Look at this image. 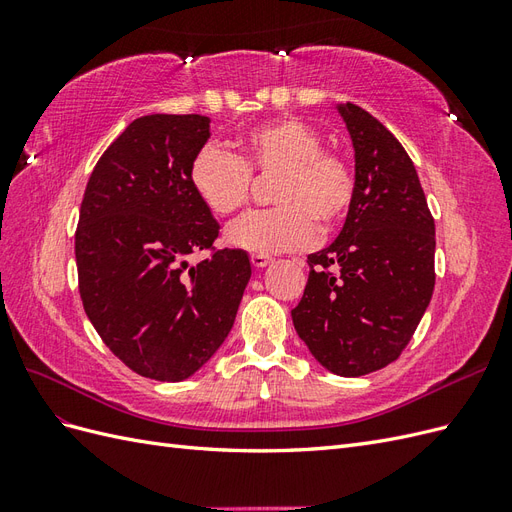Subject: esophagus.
I'll return each instance as SVG.
<instances>
[{"label": "esophagus", "instance_id": "esophagus-1", "mask_svg": "<svg viewBox=\"0 0 512 512\" xmlns=\"http://www.w3.org/2000/svg\"><path fill=\"white\" fill-rule=\"evenodd\" d=\"M250 260H252V265H254L256 269L267 267L269 262H271V258H269L267 254H252V256H250Z\"/></svg>", "mask_w": 512, "mask_h": 512}]
</instances>
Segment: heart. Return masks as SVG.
I'll use <instances>...</instances> for the list:
<instances>
[{"mask_svg":"<svg viewBox=\"0 0 512 512\" xmlns=\"http://www.w3.org/2000/svg\"><path fill=\"white\" fill-rule=\"evenodd\" d=\"M320 136L299 119H277L241 138L239 158L218 145L198 149L190 185L211 213L230 215L250 198L252 175L277 173L271 200L226 228L228 245L256 254L303 250L320 230L346 218L354 200V173L337 153L320 149Z\"/></svg>","mask_w":512,"mask_h":512,"instance_id":"obj_1","label":"heart"}]
</instances>
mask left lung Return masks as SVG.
Masks as SVG:
<instances>
[{
	"instance_id": "obj_1",
	"label": "left lung",
	"mask_w": 512,
	"mask_h": 512,
	"mask_svg": "<svg viewBox=\"0 0 512 512\" xmlns=\"http://www.w3.org/2000/svg\"><path fill=\"white\" fill-rule=\"evenodd\" d=\"M354 147V200L337 239L309 254L292 322L314 359L344 378L393 363L431 301L436 224L397 138L356 104H337Z\"/></svg>"
}]
</instances>
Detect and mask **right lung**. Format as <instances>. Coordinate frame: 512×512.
Masks as SVG:
<instances>
[{
	"label": "right lung",
	"instance_id": "right-lung-1",
	"mask_svg": "<svg viewBox=\"0 0 512 512\" xmlns=\"http://www.w3.org/2000/svg\"><path fill=\"white\" fill-rule=\"evenodd\" d=\"M209 123L205 115L134 119L91 173L76 228L87 318L117 359L160 382L194 376L218 352L252 277L243 250H213L220 224L190 185Z\"/></svg>",
	"mask_w": 512,
	"mask_h": 512
}]
</instances>
